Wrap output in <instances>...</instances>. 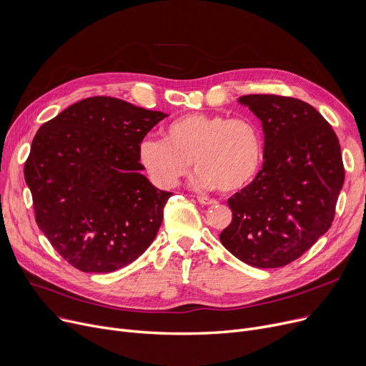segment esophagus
I'll use <instances>...</instances> for the list:
<instances>
[{
    "mask_svg": "<svg viewBox=\"0 0 366 366\" xmlns=\"http://www.w3.org/2000/svg\"><path fill=\"white\" fill-rule=\"evenodd\" d=\"M197 202H199L200 204H206V206H209V204H215V203H217V200H214V199H209V197H206V196H197Z\"/></svg>",
    "mask_w": 366,
    "mask_h": 366,
    "instance_id": "esophagus-1",
    "label": "esophagus"
}]
</instances>
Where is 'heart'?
<instances>
[{
	"instance_id": "1",
	"label": "heart",
	"mask_w": 366,
	"mask_h": 366,
	"mask_svg": "<svg viewBox=\"0 0 366 366\" xmlns=\"http://www.w3.org/2000/svg\"><path fill=\"white\" fill-rule=\"evenodd\" d=\"M264 157L258 123L221 114H185L163 129V139L147 138L138 159L149 178L163 188L175 187L191 166L202 188L236 193L251 184Z\"/></svg>"
}]
</instances>
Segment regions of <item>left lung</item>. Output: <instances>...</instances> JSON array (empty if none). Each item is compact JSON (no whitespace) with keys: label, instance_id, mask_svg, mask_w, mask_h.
Segmentation results:
<instances>
[{"label":"left lung","instance_id":"8db88e82","mask_svg":"<svg viewBox=\"0 0 366 366\" xmlns=\"http://www.w3.org/2000/svg\"><path fill=\"white\" fill-rule=\"evenodd\" d=\"M262 123L264 164L228 199L233 221L221 243L240 261L277 268L298 259L332 225L344 184L332 126L312 105L290 96L244 94Z\"/></svg>","mask_w":366,"mask_h":366}]
</instances>
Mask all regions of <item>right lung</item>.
<instances>
[{
  "mask_svg": "<svg viewBox=\"0 0 366 366\" xmlns=\"http://www.w3.org/2000/svg\"><path fill=\"white\" fill-rule=\"evenodd\" d=\"M167 115L93 96L38 129L25 162L36 225L66 262L111 273L157 236L172 193L141 170L138 148Z\"/></svg>",
  "mask_w": 366,
  "mask_h": 366,
  "instance_id": "right-lung-1",
  "label": "right lung"
}]
</instances>
